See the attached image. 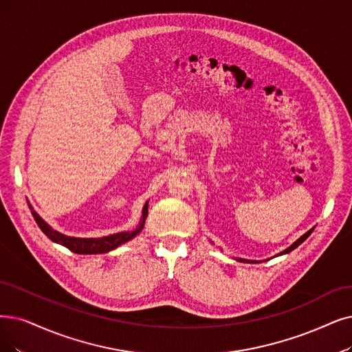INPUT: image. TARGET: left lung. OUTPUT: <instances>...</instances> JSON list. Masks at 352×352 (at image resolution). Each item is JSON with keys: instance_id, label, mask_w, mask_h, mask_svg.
I'll list each match as a JSON object with an SVG mask.
<instances>
[{"instance_id": "1", "label": "left lung", "mask_w": 352, "mask_h": 352, "mask_svg": "<svg viewBox=\"0 0 352 352\" xmlns=\"http://www.w3.org/2000/svg\"><path fill=\"white\" fill-rule=\"evenodd\" d=\"M315 230V227L314 228H311V230H309L306 234H303L300 238H298V240L296 241H294L290 247H287L286 250H283L282 252H280V254H277V256H283V254H289V252L290 251H293L294 248H296V247H299L305 240H306V238L309 236V235H311L312 234V231ZM235 260L236 261H240V263H261V261H257V260H247V258H238V257H235Z\"/></svg>"}]
</instances>
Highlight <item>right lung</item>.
<instances>
[{"label":"right lung","instance_id":"right-lung-1","mask_svg":"<svg viewBox=\"0 0 352 352\" xmlns=\"http://www.w3.org/2000/svg\"><path fill=\"white\" fill-rule=\"evenodd\" d=\"M29 208H30L32 215H33L34 221L37 222L40 230L43 231L53 243L60 244V245L69 248L70 251L76 252V254H104V252L116 250L117 247L133 240L134 236H137L140 232L143 231L146 218L148 215V202H146L143 206L142 218H140V222L137 223V227L133 231H122V232H117V234L107 235V236H98V238H79V236H69V235H65L59 231L53 230L50 225L36 212L33 206L30 205V202H29Z\"/></svg>","mask_w":352,"mask_h":352}]
</instances>
